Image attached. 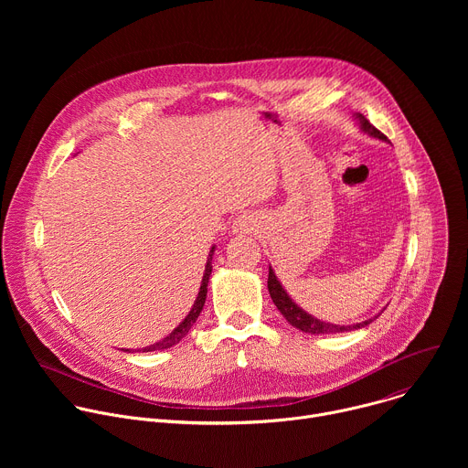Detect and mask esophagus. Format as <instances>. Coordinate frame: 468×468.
<instances>
[{
	"label": "esophagus",
	"instance_id": "1",
	"mask_svg": "<svg viewBox=\"0 0 468 468\" xmlns=\"http://www.w3.org/2000/svg\"><path fill=\"white\" fill-rule=\"evenodd\" d=\"M257 218L253 217V215H250V213H244V215H240L239 218H235V222H233V233L235 235H246V233H251V231H255L257 229Z\"/></svg>",
	"mask_w": 468,
	"mask_h": 468
}]
</instances>
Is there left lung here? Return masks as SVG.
Here are the masks:
<instances>
[{"mask_svg": "<svg viewBox=\"0 0 468 468\" xmlns=\"http://www.w3.org/2000/svg\"><path fill=\"white\" fill-rule=\"evenodd\" d=\"M356 118L359 120V127L361 131L368 133L370 137L374 139H379V141H385L387 143V137L383 135L381 131H378L361 112L356 114ZM269 292H271V298L272 302L276 303V307L280 309V313L287 318V322L303 331V333H311V335H331V333H345V331H354V329H361L365 325H368L370 322H374V318H368L365 322H359V324H352V325H339V324H329V322H324V320H318L314 316H311L309 313H305L302 307H298L291 296L285 292V289L282 287V283L278 282L272 266H269Z\"/></svg>", "mask_w": 468, "mask_h": 468, "instance_id": "left-lung-1", "label": "left lung"}]
</instances>
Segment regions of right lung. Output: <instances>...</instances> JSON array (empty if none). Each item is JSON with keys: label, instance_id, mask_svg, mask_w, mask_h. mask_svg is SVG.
Returning a JSON list of instances; mask_svg holds the SVG:
<instances>
[{"label": "right lung", "instance_id": "right-lung-1", "mask_svg": "<svg viewBox=\"0 0 468 468\" xmlns=\"http://www.w3.org/2000/svg\"><path fill=\"white\" fill-rule=\"evenodd\" d=\"M213 251H215V246L211 248L209 251V257H207V264H206V272H204V280H202V285H199V292L196 296V302L190 309V313L185 316V320L170 333V335H166L163 341L155 343V345H150L146 348H143V352H155V350H166V348H172L174 345H177L183 337H186V333L190 331V327L194 325V322L197 320L199 313H202L204 309V303H206V298H207V283H209V276L213 272ZM127 352V350H125Z\"/></svg>", "mask_w": 468, "mask_h": 468}]
</instances>
